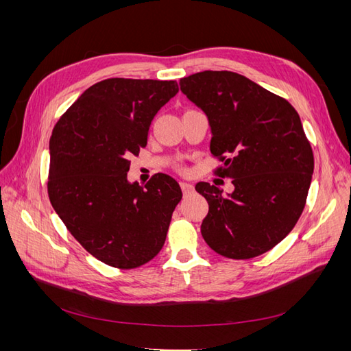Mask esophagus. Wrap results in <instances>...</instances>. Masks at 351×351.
<instances>
[{
	"label": "esophagus",
	"mask_w": 351,
	"mask_h": 351,
	"mask_svg": "<svg viewBox=\"0 0 351 351\" xmlns=\"http://www.w3.org/2000/svg\"><path fill=\"white\" fill-rule=\"evenodd\" d=\"M180 187H182V190H183V193H184V195H189V193H192V192H193V184H192V183L182 182V183H180Z\"/></svg>",
	"instance_id": "esophagus-1"
}]
</instances>
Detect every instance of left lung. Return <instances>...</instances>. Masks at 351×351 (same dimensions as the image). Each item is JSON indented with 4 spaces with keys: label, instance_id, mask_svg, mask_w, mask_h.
Returning <instances> with one entry per match:
<instances>
[{
    "label": "left lung",
    "instance_id": "left-lung-1",
    "mask_svg": "<svg viewBox=\"0 0 351 351\" xmlns=\"http://www.w3.org/2000/svg\"><path fill=\"white\" fill-rule=\"evenodd\" d=\"M180 89L206 115L210 154L222 156L219 174L234 186L224 193L196 184L209 205L202 237L226 258L259 256L289 234L306 204L313 154L300 117L239 73L200 71L180 80Z\"/></svg>",
    "mask_w": 351,
    "mask_h": 351
}]
</instances>
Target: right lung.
<instances>
[{"label": "right lung", "mask_w": 351, "mask_h": 351, "mask_svg": "<svg viewBox=\"0 0 351 351\" xmlns=\"http://www.w3.org/2000/svg\"><path fill=\"white\" fill-rule=\"evenodd\" d=\"M174 80L107 79L92 84L56 124L48 195L57 215L92 256L115 268L149 262L164 246L182 189L158 173L130 183V155L147 143Z\"/></svg>", "instance_id": "obj_1"}]
</instances>
